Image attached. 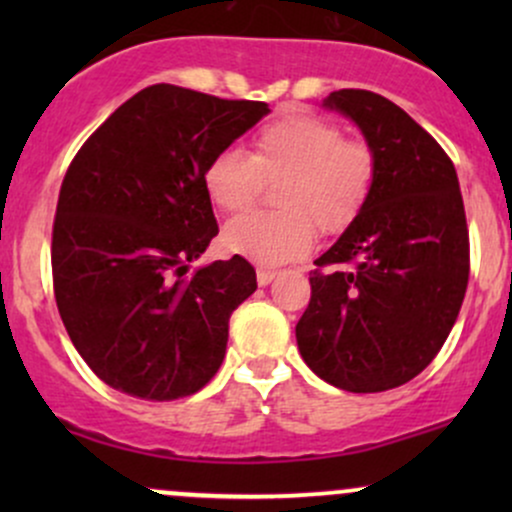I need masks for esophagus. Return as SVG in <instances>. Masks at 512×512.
<instances>
[{
	"mask_svg": "<svg viewBox=\"0 0 512 512\" xmlns=\"http://www.w3.org/2000/svg\"><path fill=\"white\" fill-rule=\"evenodd\" d=\"M274 279H276L274 269H257V284H260V286L272 284Z\"/></svg>",
	"mask_w": 512,
	"mask_h": 512,
	"instance_id": "esophagus-1",
	"label": "esophagus"
}]
</instances>
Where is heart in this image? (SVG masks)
Returning <instances> with one entry per match:
<instances>
[{
	"instance_id": "1",
	"label": "heart",
	"mask_w": 512,
	"mask_h": 512,
	"mask_svg": "<svg viewBox=\"0 0 512 512\" xmlns=\"http://www.w3.org/2000/svg\"><path fill=\"white\" fill-rule=\"evenodd\" d=\"M375 161L366 144L346 142L342 129L317 115H286L264 125L255 154L226 146L204 168V190L216 209H250L262 178H286L279 214L240 216L223 228L228 252L262 264L298 260L317 240V226L339 233L356 219L373 185Z\"/></svg>"
}]
</instances>
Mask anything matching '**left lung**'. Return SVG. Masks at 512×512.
<instances>
[{
  "label": "left lung",
  "instance_id": "obj_1",
  "mask_svg": "<svg viewBox=\"0 0 512 512\" xmlns=\"http://www.w3.org/2000/svg\"><path fill=\"white\" fill-rule=\"evenodd\" d=\"M322 108L349 117L373 154L368 199L310 274L296 325L303 361L346 392L409 383L436 358L460 313L469 236L452 161L424 127L373 91L342 88Z\"/></svg>",
  "mask_w": 512,
  "mask_h": 512
}]
</instances>
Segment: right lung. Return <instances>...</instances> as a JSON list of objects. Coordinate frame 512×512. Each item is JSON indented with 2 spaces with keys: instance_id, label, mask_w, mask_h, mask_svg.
I'll list each match as a JSON object with an SVG mask.
<instances>
[{
  "instance_id": "right-lung-1",
  "label": "right lung",
  "mask_w": 512,
  "mask_h": 512,
  "mask_svg": "<svg viewBox=\"0 0 512 512\" xmlns=\"http://www.w3.org/2000/svg\"><path fill=\"white\" fill-rule=\"evenodd\" d=\"M269 105L156 84L122 103L64 175L52 281L69 339L105 385L170 402L214 378L228 317L257 289L233 255L190 272L219 233L204 168Z\"/></svg>"
}]
</instances>
